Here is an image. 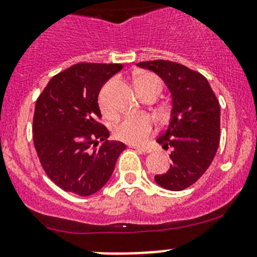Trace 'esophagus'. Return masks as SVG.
I'll list each match as a JSON object with an SVG mask.
<instances>
[{"mask_svg":"<svg viewBox=\"0 0 257 257\" xmlns=\"http://www.w3.org/2000/svg\"><path fill=\"white\" fill-rule=\"evenodd\" d=\"M131 148L136 149V150L141 151V153H144V154L151 153V149L150 148H146V146H131Z\"/></svg>","mask_w":257,"mask_h":257,"instance_id":"obj_1","label":"esophagus"}]
</instances>
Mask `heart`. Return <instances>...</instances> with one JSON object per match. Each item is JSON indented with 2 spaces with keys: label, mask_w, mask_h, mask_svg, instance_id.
<instances>
[{
  "label": "heart",
  "mask_w": 257,
  "mask_h": 257,
  "mask_svg": "<svg viewBox=\"0 0 257 257\" xmlns=\"http://www.w3.org/2000/svg\"><path fill=\"white\" fill-rule=\"evenodd\" d=\"M135 87L140 96L151 92L161 90V80L153 73H141L136 77ZM99 108L104 116H112V108L104 98V93L99 94ZM154 118L148 113H130L119 119L113 127V135L117 140L133 145H139L148 140L153 133Z\"/></svg>",
  "instance_id": "heart-1"
}]
</instances>
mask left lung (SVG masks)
Masks as SVG:
<instances>
[{
    "label": "left lung",
    "instance_id": "8db88e82",
    "mask_svg": "<svg viewBox=\"0 0 257 257\" xmlns=\"http://www.w3.org/2000/svg\"><path fill=\"white\" fill-rule=\"evenodd\" d=\"M153 70L172 93L170 118L156 141L172 148L173 164L165 174L155 177L165 189L183 190L206 173L219 145V102L204 75L170 60L140 62Z\"/></svg>",
    "mask_w": 257,
    "mask_h": 257
}]
</instances>
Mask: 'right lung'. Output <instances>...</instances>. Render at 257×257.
Instances as JSON below:
<instances>
[{
    "instance_id": "right-lung-1",
    "label": "right lung",
    "mask_w": 257,
    "mask_h": 257,
    "mask_svg": "<svg viewBox=\"0 0 257 257\" xmlns=\"http://www.w3.org/2000/svg\"><path fill=\"white\" fill-rule=\"evenodd\" d=\"M122 64L78 63L54 75L36 99L34 146L44 172L65 192L87 197L111 178L126 149L109 141L98 94Z\"/></svg>"
}]
</instances>
